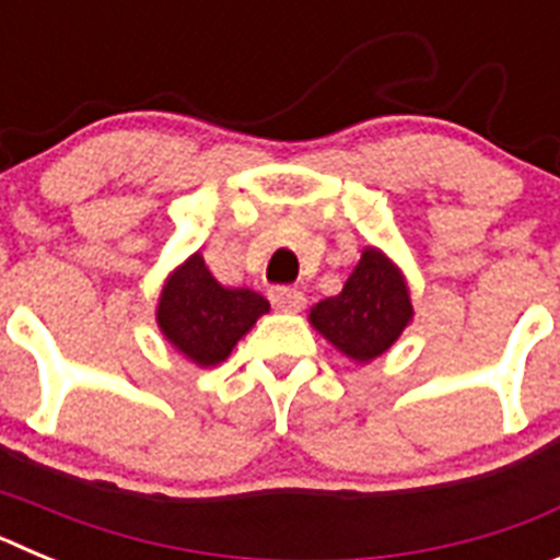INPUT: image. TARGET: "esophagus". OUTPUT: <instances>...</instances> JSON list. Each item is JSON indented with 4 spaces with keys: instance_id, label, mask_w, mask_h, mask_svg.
I'll return each instance as SVG.
<instances>
[{
    "instance_id": "1",
    "label": "esophagus",
    "mask_w": 560,
    "mask_h": 560,
    "mask_svg": "<svg viewBox=\"0 0 560 560\" xmlns=\"http://www.w3.org/2000/svg\"><path fill=\"white\" fill-rule=\"evenodd\" d=\"M269 300L277 311H285V314H296V311H303L305 305L303 291L289 289V285H275V289L269 291Z\"/></svg>"
}]
</instances>
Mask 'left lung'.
Here are the masks:
<instances>
[{"label":"left lung","instance_id":"8db88e82","mask_svg":"<svg viewBox=\"0 0 560 560\" xmlns=\"http://www.w3.org/2000/svg\"><path fill=\"white\" fill-rule=\"evenodd\" d=\"M412 314L409 285L400 269L384 252L368 246L345 289L316 303L308 323L341 355L368 364L393 348L412 323Z\"/></svg>","mask_w":560,"mask_h":560}]
</instances>
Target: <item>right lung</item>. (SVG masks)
<instances>
[{"instance_id": "right-lung-1", "label": "right lung", "mask_w": 560, "mask_h": 560, "mask_svg": "<svg viewBox=\"0 0 560 560\" xmlns=\"http://www.w3.org/2000/svg\"><path fill=\"white\" fill-rule=\"evenodd\" d=\"M266 311V296L252 289H224L196 252L162 285L156 325L185 359L215 368Z\"/></svg>"}]
</instances>
